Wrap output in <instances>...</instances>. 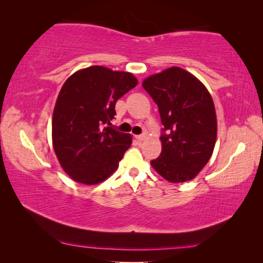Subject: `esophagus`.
Returning a JSON list of instances; mask_svg holds the SVG:
<instances>
[{"mask_svg": "<svg viewBox=\"0 0 263 263\" xmlns=\"http://www.w3.org/2000/svg\"><path fill=\"white\" fill-rule=\"evenodd\" d=\"M135 137H136L137 141H139V142H141V141H144V139L146 138V133H143V134H141V135H136Z\"/></svg>", "mask_w": 263, "mask_h": 263, "instance_id": "obj_1", "label": "esophagus"}]
</instances>
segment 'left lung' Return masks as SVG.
I'll use <instances>...</instances> for the list:
<instances>
[{"instance_id":"8db88e82","label":"left lung","mask_w":263,"mask_h":263,"mask_svg":"<svg viewBox=\"0 0 263 263\" xmlns=\"http://www.w3.org/2000/svg\"><path fill=\"white\" fill-rule=\"evenodd\" d=\"M143 87L159 107L163 125L161 155L151 165L170 182L192 180L211 159L217 136L211 93L176 66L145 79Z\"/></svg>"}]
</instances>
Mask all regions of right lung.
Instances as JSON below:
<instances>
[{
    "label": "right lung",
    "mask_w": 263,
    "mask_h": 263,
    "mask_svg": "<svg viewBox=\"0 0 263 263\" xmlns=\"http://www.w3.org/2000/svg\"><path fill=\"white\" fill-rule=\"evenodd\" d=\"M137 83L132 73L91 66L62 86L52 114V146L74 181L97 184L117 170L132 136L110 126L117 100Z\"/></svg>",
    "instance_id": "obj_1"
}]
</instances>
